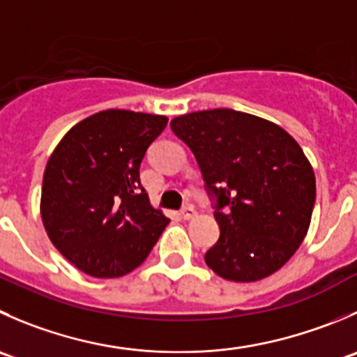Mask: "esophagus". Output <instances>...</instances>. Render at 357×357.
I'll use <instances>...</instances> for the list:
<instances>
[{"mask_svg": "<svg viewBox=\"0 0 357 357\" xmlns=\"http://www.w3.org/2000/svg\"><path fill=\"white\" fill-rule=\"evenodd\" d=\"M195 214H197V211L193 209L192 206H186V207H183V209H181L183 220H192V218H195Z\"/></svg>", "mask_w": 357, "mask_h": 357, "instance_id": "obj_1", "label": "esophagus"}]
</instances>
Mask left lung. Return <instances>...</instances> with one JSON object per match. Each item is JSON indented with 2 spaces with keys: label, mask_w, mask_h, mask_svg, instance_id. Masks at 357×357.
<instances>
[{
  "label": "left lung",
  "mask_w": 357,
  "mask_h": 357,
  "mask_svg": "<svg viewBox=\"0 0 357 357\" xmlns=\"http://www.w3.org/2000/svg\"><path fill=\"white\" fill-rule=\"evenodd\" d=\"M171 129L195 155L213 200L220 238L204 256L207 266L235 282L278 272L302 244L316 202L298 143L268 120L228 108L178 116Z\"/></svg>",
  "instance_id": "1"
}]
</instances>
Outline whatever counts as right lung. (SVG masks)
Masks as SVG:
<instances>
[{
  "mask_svg": "<svg viewBox=\"0 0 357 357\" xmlns=\"http://www.w3.org/2000/svg\"><path fill=\"white\" fill-rule=\"evenodd\" d=\"M167 116L106 109L76 123L48 158L41 220L69 263L99 279L146 259L169 218L153 209L139 167Z\"/></svg>",
  "mask_w": 357,
  "mask_h": 357,
  "instance_id": "right-lung-1",
  "label": "right lung"
}]
</instances>
